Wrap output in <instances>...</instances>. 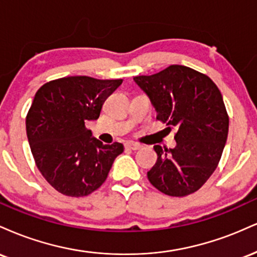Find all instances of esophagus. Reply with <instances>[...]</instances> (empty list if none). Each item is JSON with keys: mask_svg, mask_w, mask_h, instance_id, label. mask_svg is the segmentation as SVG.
I'll return each instance as SVG.
<instances>
[{"mask_svg": "<svg viewBox=\"0 0 257 257\" xmlns=\"http://www.w3.org/2000/svg\"><path fill=\"white\" fill-rule=\"evenodd\" d=\"M125 147L127 148V149H131V150H138V149H141V148H142L141 144L135 143V142H128V143L125 144Z\"/></svg>", "mask_w": 257, "mask_h": 257, "instance_id": "1", "label": "esophagus"}]
</instances>
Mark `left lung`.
I'll return each mask as SVG.
<instances>
[{"label":"left lung","mask_w":257,"mask_h":257,"mask_svg":"<svg viewBox=\"0 0 257 257\" xmlns=\"http://www.w3.org/2000/svg\"><path fill=\"white\" fill-rule=\"evenodd\" d=\"M149 96L158 119L176 128L173 149L155 146L158 161L148 179L162 194H194L218 167L228 134V114L221 92L206 74L171 65L152 75L134 78Z\"/></svg>","instance_id":"1"}]
</instances>
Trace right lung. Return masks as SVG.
<instances>
[{
  "label": "right lung",
  "instance_id": "right-lung-1",
  "mask_svg": "<svg viewBox=\"0 0 257 257\" xmlns=\"http://www.w3.org/2000/svg\"><path fill=\"white\" fill-rule=\"evenodd\" d=\"M122 79L74 75L45 83L26 115V134L36 166L60 194L83 197L107 179L123 152L121 143L103 144L85 127L98 119L104 101Z\"/></svg>",
  "mask_w": 257,
  "mask_h": 257
}]
</instances>
